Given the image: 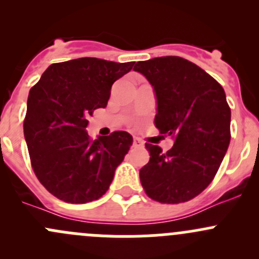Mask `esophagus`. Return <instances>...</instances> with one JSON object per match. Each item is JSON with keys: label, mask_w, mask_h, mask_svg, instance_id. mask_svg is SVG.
Here are the masks:
<instances>
[{"label": "esophagus", "mask_w": 259, "mask_h": 259, "mask_svg": "<svg viewBox=\"0 0 259 259\" xmlns=\"http://www.w3.org/2000/svg\"><path fill=\"white\" fill-rule=\"evenodd\" d=\"M133 145H134V146H143V145H144V143H143L142 140L139 139V138H134V142H133Z\"/></svg>", "instance_id": "34e87169"}]
</instances>
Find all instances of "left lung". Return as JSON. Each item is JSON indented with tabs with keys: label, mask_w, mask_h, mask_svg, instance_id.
I'll return each mask as SVG.
<instances>
[{
	"label": "left lung",
	"mask_w": 259,
	"mask_h": 259,
	"mask_svg": "<svg viewBox=\"0 0 259 259\" xmlns=\"http://www.w3.org/2000/svg\"><path fill=\"white\" fill-rule=\"evenodd\" d=\"M134 70L154 88L155 126L174 140L166 153L146 143L150 159L140 169V182L156 202H188L210 184L231 142L226 93L204 70L179 56L139 61Z\"/></svg>",
	"instance_id": "obj_1"
}]
</instances>
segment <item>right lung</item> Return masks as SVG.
<instances>
[{
	"label": "right lung",
	"mask_w": 259,
	"mask_h": 259,
	"mask_svg": "<svg viewBox=\"0 0 259 259\" xmlns=\"http://www.w3.org/2000/svg\"><path fill=\"white\" fill-rule=\"evenodd\" d=\"M134 62L81 57L52 64L30 90L23 134L31 165L41 184L67 203L99 199L133 144L126 132L89 138L95 109L105 108L110 90Z\"/></svg>",
	"instance_id": "right-lung-1"
}]
</instances>
